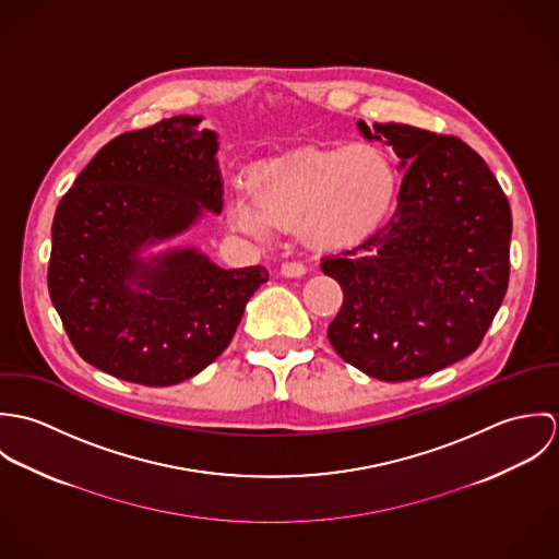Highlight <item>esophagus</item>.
I'll return each mask as SVG.
<instances>
[{
	"label": "esophagus",
	"instance_id": "esophagus-1",
	"mask_svg": "<svg viewBox=\"0 0 559 559\" xmlns=\"http://www.w3.org/2000/svg\"><path fill=\"white\" fill-rule=\"evenodd\" d=\"M282 275L284 277H301V275H306V264L304 262H284Z\"/></svg>",
	"mask_w": 559,
	"mask_h": 559
}]
</instances>
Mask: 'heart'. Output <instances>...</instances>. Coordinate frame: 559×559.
<instances>
[{"label": "heart", "instance_id": "1", "mask_svg": "<svg viewBox=\"0 0 559 559\" xmlns=\"http://www.w3.org/2000/svg\"><path fill=\"white\" fill-rule=\"evenodd\" d=\"M245 191L228 195L235 230L266 240L273 230H297L314 247H342L372 233L394 204L399 171L372 144L306 148L258 163Z\"/></svg>", "mask_w": 559, "mask_h": 559}]
</instances>
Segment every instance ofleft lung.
<instances>
[{
    "mask_svg": "<svg viewBox=\"0 0 559 559\" xmlns=\"http://www.w3.org/2000/svg\"><path fill=\"white\" fill-rule=\"evenodd\" d=\"M357 127L385 138L406 171L392 219L322 258L344 293L326 337L368 377L411 381L472 355L488 331L508 290L510 204L463 140L396 122Z\"/></svg>",
    "mask_w": 559,
    "mask_h": 559,
    "instance_id": "obj_1",
    "label": "left lung"
}]
</instances>
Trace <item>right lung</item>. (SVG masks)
<instances>
[{
    "label": "right lung",
    "instance_id": "1",
    "mask_svg": "<svg viewBox=\"0 0 559 559\" xmlns=\"http://www.w3.org/2000/svg\"><path fill=\"white\" fill-rule=\"evenodd\" d=\"M176 116L122 133L85 165L51 226L49 295L94 368L148 388L187 381L230 344L264 266L222 269L198 249L140 251L222 213L217 135Z\"/></svg>",
    "mask_w": 559,
    "mask_h": 559
}]
</instances>
